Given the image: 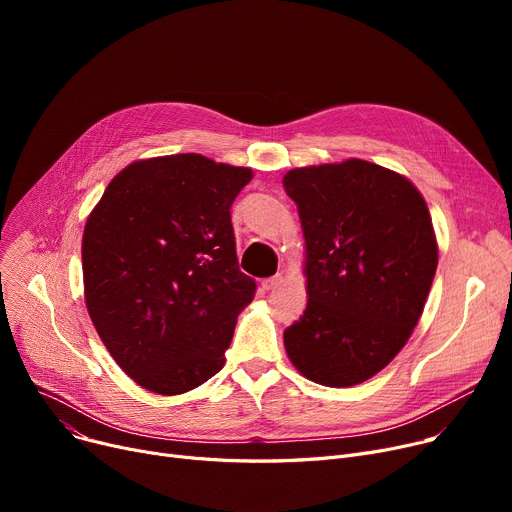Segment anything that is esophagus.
Instances as JSON below:
<instances>
[{"label":"esophagus","mask_w":512,"mask_h":512,"mask_svg":"<svg viewBox=\"0 0 512 512\" xmlns=\"http://www.w3.org/2000/svg\"><path fill=\"white\" fill-rule=\"evenodd\" d=\"M280 282H282V276L276 274V276H272V278H265V280L261 282V286H263V290H274V288L280 286Z\"/></svg>","instance_id":"34e87169"}]
</instances>
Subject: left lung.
<instances>
[{
  "label": "left lung",
  "instance_id": "1",
  "mask_svg": "<svg viewBox=\"0 0 512 512\" xmlns=\"http://www.w3.org/2000/svg\"><path fill=\"white\" fill-rule=\"evenodd\" d=\"M307 242V309L284 330L305 378L355 386L407 344L438 267L427 205L405 178L363 159L290 170Z\"/></svg>",
  "mask_w": 512,
  "mask_h": 512
}]
</instances>
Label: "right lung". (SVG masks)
Instances as JSON below:
<instances>
[{"instance_id":"1","label":"right lung","mask_w":512,"mask_h":512,"mask_svg":"<svg viewBox=\"0 0 512 512\" xmlns=\"http://www.w3.org/2000/svg\"><path fill=\"white\" fill-rule=\"evenodd\" d=\"M197 153L134 161L83 236L85 301L116 363L139 386L182 394L224 367L255 282L238 270L230 207L251 180Z\"/></svg>"}]
</instances>
